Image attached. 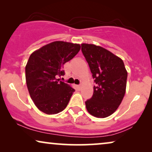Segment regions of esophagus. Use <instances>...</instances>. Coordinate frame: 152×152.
Returning <instances> with one entry per match:
<instances>
[{"instance_id": "esophagus-1", "label": "esophagus", "mask_w": 152, "mask_h": 152, "mask_svg": "<svg viewBox=\"0 0 152 152\" xmlns=\"http://www.w3.org/2000/svg\"><path fill=\"white\" fill-rule=\"evenodd\" d=\"M77 87L78 89H81V88H82V85H77Z\"/></svg>"}]
</instances>
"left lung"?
Here are the masks:
<instances>
[{
	"mask_svg": "<svg viewBox=\"0 0 152 152\" xmlns=\"http://www.w3.org/2000/svg\"><path fill=\"white\" fill-rule=\"evenodd\" d=\"M82 51L96 84L92 97L85 102L86 109L95 117L107 118L122 102L126 92L127 71L122 59L102 47L82 43Z\"/></svg>",
	"mask_w": 152,
	"mask_h": 152,
	"instance_id": "1",
	"label": "left lung"
}]
</instances>
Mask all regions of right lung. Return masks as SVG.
Masks as SVG:
<instances>
[{
	"instance_id": "right-lung-1",
	"label": "right lung",
	"mask_w": 152,
	"mask_h": 152,
	"mask_svg": "<svg viewBox=\"0 0 152 152\" xmlns=\"http://www.w3.org/2000/svg\"><path fill=\"white\" fill-rule=\"evenodd\" d=\"M81 46L57 41L31 54L26 66L27 87L39 110L48 115L61 112L67 107L75 89L57 76L64 75V64L72 59Z\"/></svg>"
}]
</instances>
